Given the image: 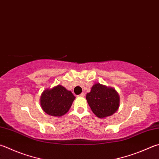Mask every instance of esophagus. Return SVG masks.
Masks as SVG:
<instances>
[{
	"instance_id": "esophagus-1",
	"label": "esophagus",
	"mask_w": 159,
	"mask_h": 159,
	"mask_svg": "<svg viewBox=\"0 0 159 159\" xmlns=\"http://www.w3.org/2000/svg\"><path fill=\"white\" fill-rule=\"evenodd\" d=\"M84 95H85L84 93H81L80 95H79V96L80 97H84Z\"/></svg>"
}]
</instances>
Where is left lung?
Returning <instances> with one entry per match:
<instances>
[{"label":"left lung","instance_id":"left-lung-1","mask_svg":"<svg viewBox=\"0 0 159 159\" xmlns=\"http://www.w3.org/2000/svg\"><path fill=\"white\" fill-rule=\"evenodd\" d=\"M86 100L94 114L100 118L115 113L120 105V96L112 87L95 84L91 92L86 94Z\"/></svg>","mask_w":159,"mask_h":159}]
</instances>
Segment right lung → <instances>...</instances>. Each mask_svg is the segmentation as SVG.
<instances>
[{
    "mask_svg": "<svg viewBox=\"0 0 159 159\" xmlns=\"http://www.w3.org/2000/svg\"><path fill=\"white\" fill-rule=\"evenodd\" d=\"M75 97L71 91L61 85L52 89H46L41 95L40 103L42 109L47 114L62 116L66 114L73 104Z\"/></svg>",
    "mask_w": 159,
    "mask_h": 159,
    "instance_id": "obj_1",
    "label": "right lung"
}]
</instances>
